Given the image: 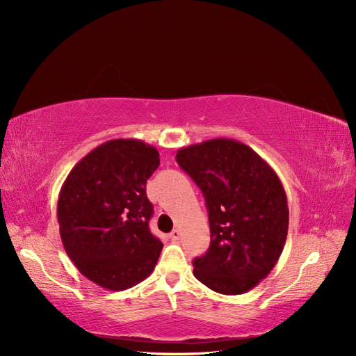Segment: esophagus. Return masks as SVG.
Instances as JSON below:
<instances>
[{
    "label": "esophagus",
    "instance_id": "34e87169",
    "mask_svg": "<svg viewBox=\"0 0 356 356\" xmlns=\"http://www.w3.org/2000/svg\"><path fill=\"white\" fill-rule=\"evenodd\" d=\"M169 236H170L172 241H178V239H179V230H178V229H174V230L170 232Z\"/></svg>",
    "mask_w": 356,
    "mask_h": 356
}]
</instances>
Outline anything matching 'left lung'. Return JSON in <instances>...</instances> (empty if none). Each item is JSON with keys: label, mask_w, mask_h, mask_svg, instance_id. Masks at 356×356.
<instances>
[{"label": "left lung", "mask_w": 356, "mask_h": 356, "mask_svg": "<svg viewBox=\"0 0 356 356\" xmlns=\"http://www.w3.org/2000/svg\"><path fill=\"white\" fill-rule=\"evenodd\" d=\"M178 165L207 200L211 245L193 273L215 293L243 294L276 266L288 233L286 195L252 148L227 138L178 149Z\"/></svg>", "instance_id": "8db88e82"}]
</instances>
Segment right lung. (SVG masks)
I'll use <instances>...</instances> for the list:
<instances>
[{"instance_id": "add662e5", "label": "right lung", "mask_w": 356, "mask_h": 356, "mask_svg": "<svg viewBox=\"0 0 356 356\" xmlns=\"http://www.w3.org/2000/svg\"><path fill=\"white\" fill-rule=\"evenodd\" d=\"M159 163L153 145L111 139L86 154L63 182V248L80 273L102 288L123 291L154 270L163 243L148 227L153 204L145 184Z\"/></svg>"}]
</instances>
